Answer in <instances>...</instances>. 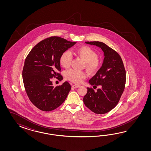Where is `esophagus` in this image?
Wrapping results in <instances>:
<instances>
[{"label": "esophagus", "instance_id": "obj_1", "mask_svg": "<svg viewBox=\"0 0 151 151\" xmlns=\"http://www.w3.org/2000/svg\"><path fill=\"white\" fill-rule=\"evenodd\" d=\"M80 87V85H73L72 86V87L73 88H78V87Z\"/></svg>", "mask_w": 151, "mask_h": 151}]
</instances>
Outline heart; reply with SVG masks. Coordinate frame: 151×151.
<instances>
[{
	"mask_svg": "<svg viewBox=\"0 0 151 151\" xmlns=\"http://www.w3.org/2000/svg\"><path fill=\"white\" fill-rule=\"evenodd\" d=\"M74 55L81 58L85 62V66L90 71L93 72L99 66L97 55L95 51L87 46H82L73 51ZM72 61V56L69 51L64 52L60 56V62L64 68H68ZM66 77L71 82L80 83L87 77V73L84 71L76 70H69L65 73Z\"/></svg>",
	"mask_w": 151,
	"mask_h": 151,
	"instance_id": "obj_1",
	"label": "heart"
}]
</instances>
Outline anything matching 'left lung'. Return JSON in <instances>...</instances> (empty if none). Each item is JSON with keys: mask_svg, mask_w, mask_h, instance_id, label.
<instances>
[{"mask_svg": "<svg viewBox=\"0 0 151 151\" xmlns=\"http://www.w3.org/2000/svg\"><path fill=\"white\" fill-rule=\"evenodd\" d=\"M86 44L99 47L104 59L100 70L89 80L91 85L101 86L97 91L87 88L83 102L97 114H104L112 110L118 104L124 89L126 71L119 54L100 41H86Z\"/></svg>", "mask_w": 151, "mask_h": 151, "instance_id": "8db88e82", "label": "left lung"}]
</instances>
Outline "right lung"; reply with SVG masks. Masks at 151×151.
Masks as SVG:
<instances>
[{
	"label": "right lung",
	"instance_id": "1",
	"mask_svg": "<svg viewBox=\"0 0 151 151\" xmlns=\"http://www.w3.org/2000/svg\"><path fill=\"white\" fill-rule=\"evenodd\" d=\"M76 43L50 37L39 42L27 55L22 73L24 85L30 100L39 109L51 111L66 100L71 88L69 82L54 87L51 79L60 77V56ZM62 79L60 76V80Z\"/></svg>",
	"mask_w": 151,
	"mask_h": 151
}]
</instances>
